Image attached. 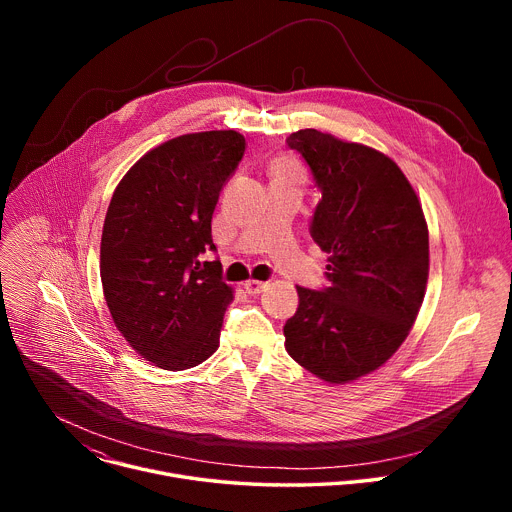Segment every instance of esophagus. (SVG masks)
<instances>
[{"instance_id":"obj_1","label":"esophagus","mask_w":512,"mask_h":512,"mask_svg":"<svg viewBox=\"0 0 512 512\" xmlns=\"http://www.w3.org/2000/svg\"><path fill=\"white\" fill-rule=\"evenodd\" d=\"M265 287H267V283L265 281H257V279H249L245 283V289H247L249 296H259L261 291H265Z\"/></svg>"}]
</instances>
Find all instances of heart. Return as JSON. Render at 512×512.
I'll list each match as a JSON object with an SVG mask.
<instances>
[{"label": "heart", "instance_id": "obj_1", "mask_svg": "<svg viewBox=\"0 0 512 512\" xmlns=\"http://www.w3.org/2000/svg\"><path fill=\"white\" fill-rule=\"evenodd\" d=\"M269 176H271V182H298V184L304 182V172L300 164L289 156L273 160L269 166Z\"/></svg>", "mask_w": 512, "mask_h": 512}]
</instances>
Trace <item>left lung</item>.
I'll list each match as a JSON object with an SVG mask.
<instances>
[{
  "label": "left lung",
  "instance_id": "1",
  "mask_svg": "<svg viewBox=\"0 0 512 512\" xmlns=\"http://www.w3.org/2000/svg\"><path fill=\"white\" fill-rule=\"evenodd\" d=\"M285 143L312 170L322 200L310 235L328 253V287L298 285L285 350L312 375L348 383L379 369L407 338L429 273L425 216L385 154L300 129Z\"/></svg>",
  "mask_w": 512,
  "mask_h": 512
}]
</instances>
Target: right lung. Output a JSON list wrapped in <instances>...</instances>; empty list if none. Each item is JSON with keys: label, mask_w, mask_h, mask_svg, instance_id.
Listing matches in <instances>:
<instances>
[{"label": "right lung", "mask_w": 512, "mask_h": 512, "mask_svg": "<svg viewBox=\"0 0 512 512\" xmlns=\"http://www.w3.org/2000/svg\"><path fill=\"white\" fill-rule=\"evenodd\" d=\"M245 154L233 129L188 133L145 154L113 192L101 237V281L115 326L166 371L204 362L221 338L233 289L216 251L212 212Z\"/></svg>", "instance_id": "add662e5"}]
</instances>
